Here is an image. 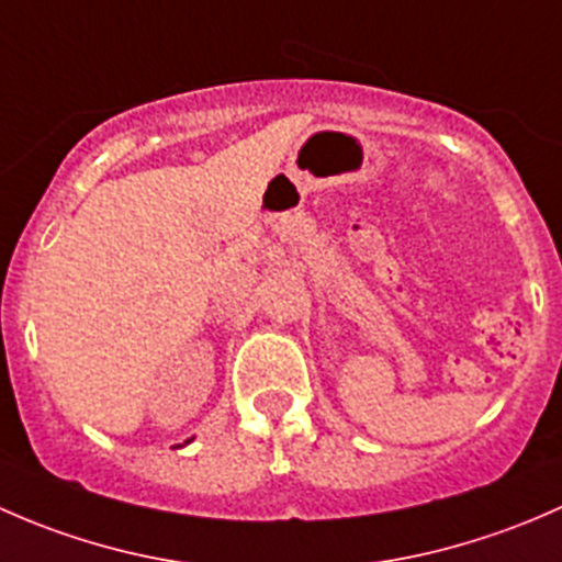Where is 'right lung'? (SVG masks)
<instances>
[{
  "instance_id": "1",
  "label": "right lung",
  "mask_w": 562,
  "mask_h": 562,
  "mask_svg": "<svg viewBox=\"0 0 562 562\" xmlns=\"http://www.w3.org/2000/svg\"><path fill=\"white\" fill-rule=\"evenodd\" d=\"M187 443H190V440H187Z\"/></svg>"
}]
</instances>
